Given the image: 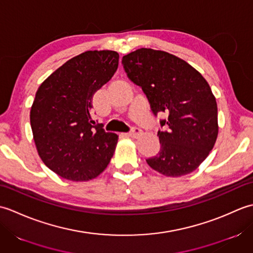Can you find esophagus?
I'll return each mask as SVG.
<instances>
[{
  "label": "esophagus",
  "instance_id": "obj_1",
  "mask_svg": "<svg viewBox=\"0 0 253 253\" xmlns=\"http://www.w3.org/2000/svg\"><path fill=\"white\" fill-rule=\"evenodd\" d=\"M142 133V130L140 129V128H138V127H133L132 129H131V131L129 132V136L131 137V138H138L139 136H140Z\"/></svg>",
  "mask_w": 253,
  "mask_h": 253
}]
</instances>
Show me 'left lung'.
I'll list each match as a JSON object with an SVG mask.
<instances>
[{"instance_id": "left-lung-1", "label": "left lung", "mask_w": 253, "mask_h": 253, "mask_svg": "<svg viewBox=\"0 0 253 253\" xmlns=\"http://www.w3.org/2000/svg\"><path fill=\"white\" fill-rule=\"evenodd\" d=\"M131 82L146 94L155 116L166 113L159 130L161 149L147 160L159 173L178 177L195 170L215 144L217 104L202 75L181 58L164 51L139 49L123 56Z\"/></svg>"}]
</instances>
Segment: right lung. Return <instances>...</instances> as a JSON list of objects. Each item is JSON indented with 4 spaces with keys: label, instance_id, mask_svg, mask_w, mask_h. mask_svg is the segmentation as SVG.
Returning a JSON list of instances; mask_svg holds the SVG:
<instances>
[{
    "label": "right lung",
    "instance_id": "right-lung-1",
    "mask_svg": "<svg viewBox=\"0 0 253 253\" xmlns=\"http://www.w3.org/2000/svg\"><path fill=\"white\" fill-rule=\"evenodd\" d=\"M115 51H87L67 61L38 89L30 111L41 160L63 178L92 179L105 169L118 136L91 116L93 94L115 74Z\"/></svg>",
    "mask_w": 253,
    "mask_h": 253
}]
</instances>
